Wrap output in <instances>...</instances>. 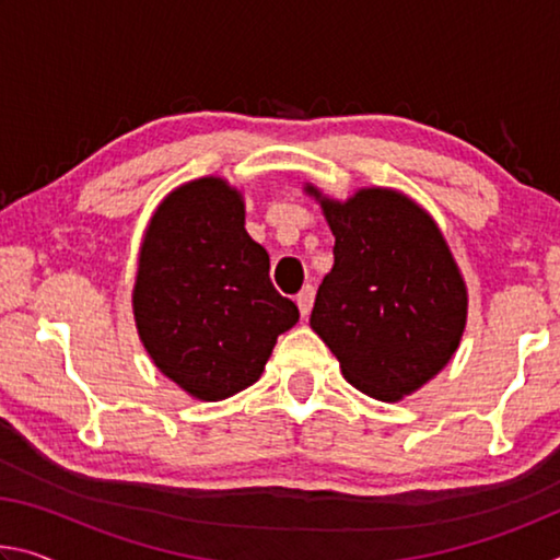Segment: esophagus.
<instances>
[{
	"label": "esophagus",
	"instance_id": "1",
	"mask_svg": "<svg viewBox=\"0 0 560 560\" xmlns=\"http://www.w3.org/2000/svg\"><path fill=\"white\" fill-rule=\"evenodd\" d=\"M314 299H316L314 287H303L301 289V293L296 296V303H299V311H301L303 318H306L311 314V308H314Z\"/></svg>",
	"mask_w": 560,
	"mask_h": 560
}]
</instances>
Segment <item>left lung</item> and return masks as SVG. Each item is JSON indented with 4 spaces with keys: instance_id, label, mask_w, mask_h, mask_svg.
<instances>
[{
    "instance_id": "1",
    "label": "left lung",
    "mask_w": 560,
    "mask_h": 560,
    "mask_svg": "<svg viewBox=\"0 0 560 560\" xmlns=\"http://www.w3.org/2000/svg\"><path fill=\"white\" fill-rule=\"evenodd\" d=\"M336 236L311 328L346 381L375 400H402L450 363L467 326V283L438 222L410 197L363 187L346 202L303 187Z\"/></svg>"
}]
</instances>
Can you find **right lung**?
<instances>
[{"instance_id": "right-lung-1", "label": "right lung", "mask_w": 560, "mask_h": 560, "mask_svg": "<svg viewBox=\"0 0 560 560\" xmlns=\"http://www.w3.org/2000/svg\"><path fill=\"white\" fill-rule=\"evenodd\" d=\"M138 336L158 371L205 402L259 381L299 308L269 279V254L244 230V197L222 177L173 189L140 244Z\"/></svg>"}]
</instances>
